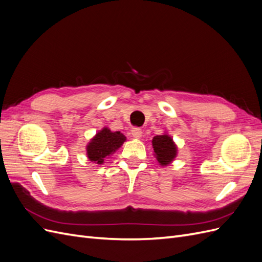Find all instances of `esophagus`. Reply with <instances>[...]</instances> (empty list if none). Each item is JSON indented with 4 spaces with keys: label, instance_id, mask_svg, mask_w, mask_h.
I'll return each instance as SVG.
<instances>
[{
    "label": "esophagus",
    "instance_id": "esophagus-1",
    "mask_svg": "<svg viewBox=\"0 0 262 262\" xmlns=\"http://www.w3.org/2000/svg\"><path fill=\"white\" fill-rule=\"evenodd\" d=\"M131 134H132L133 138L140 139V138L142 137V130H141L140 128H133V129L131 130Z\"/></svg>",
    "mask_w": 262,
    "mask_h": 262
}]
</instances>
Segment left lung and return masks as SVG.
Masks as SVG:
<instances>
[{
  "label": "left lung",
  "mask_w": 262,
  "mask_h": 262,
  "mask_svg": "<svg viewBox=\"0 0 262 262\" xmlns=\"http://www.w3.org/2000/svg\"><path fill=\"white\" fill-rule=\"evenodd\" d=\"M152 144L157 161L163 166L168 165L177 154V147L167 134L154 137Z\"/></svg>",
  "instance_id": "obj_1"
}]
</instances>
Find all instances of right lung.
I'll list each match as a JSON object with an SVG mask.
<instances>
[{
    "instance_id": "add662e5",
    "label": "right lung",
    "mask_w": 262,
    "mask_h": 262,
    "mask_svg": "<svg viewBox=\"0 0 262 262\" xmlns=\"http://www.w3.org/2000/svg\"><path fill=\"white\" fill-rule=\"evenodd\" d=\"M125 137L120 132H112L108 128H104L95 136L87 145V156L92 162L97 164L104 163V158L116 152L120 147Z\"/></svg>"
}]
</instances>
